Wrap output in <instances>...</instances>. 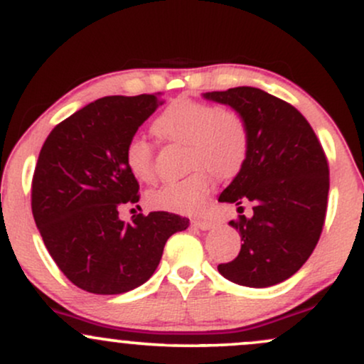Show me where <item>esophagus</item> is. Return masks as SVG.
Returning <instances> with one entry per match:
<instances>
[{"label":"esophagus","mask_w":364,"mask_h":364,"mask_svg":"<svg viewBox=\"0 0 364 364\" xmlns=\"http://www.w3.org/2000/svg\"><path fill=\"white\" fill-rule=\"evenodd\" d=\"M193 225L195 228L202 229V231H208V229L214 228V223H212V220H207V219H196V220H193Z\"/></svg>","instance_id":"1"}]
</instances>
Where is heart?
<instances>
[{
  "mask_svg": "<svg viewBox=\"0 0 364 364\" xmlns=\"http://www.w3.org/2000/svg\"><path fill=\"white\" fill-rule=\"evenodd\" d=\"M154 133L164 141L185 145L188 169L179 181H169L149 191L147 202L157 210L193 214L205 202L210 171L217 178H231L243 168L250 149L245 119L231 109H217L205 102L181 99L169 104L154 119ZM124 164L140 181L154 178L152 147L141 136H133L124 147Z\"/></svg>",
  "mask_w": 364,
  "mask_h": 364,
  "instance_id": "1",
  "label": "heart"
}]
</instances>
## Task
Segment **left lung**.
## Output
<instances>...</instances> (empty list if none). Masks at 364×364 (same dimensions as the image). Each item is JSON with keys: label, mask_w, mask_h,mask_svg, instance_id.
Here are the masks:
<instances>
[{"label": "left lung", "mask_w": 364, "mask_h": 364, "mask_svg": "<svg viewBox=\"0 0 364 364\" xmlns=\"http://www.w3.org/2000/svg\"><path fill=\"white\" fill-rule=\"evenodd\" d=\"M245 119L250 149L243 168L219 202L252 203L253 214L229 225L240 231V255L220 263V275L246 287H270L310 258L325 223L328 164L315 132L291 104L255 87L205 92Z\"/></svg>", "instance_id": "obj_1"}]
</instances>
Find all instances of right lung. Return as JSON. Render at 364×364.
Listing matches in <instances>:
<instances>
[{"label":"right lung","instance_id":"1","mask_svg":"<svg viewBox=\"0 0 364 364\" xmlns=\"http://www.w3.org/2000/svg\"><path fill=\"white\" fill-rule=\"evenodd\" d=\"M157 94L109 95L87 104L49 133L32 179V214L60 270L92 294H121L156 272L166 241L186 217L150 212L119 219L139 202L124 147L161 106Z\"/></svg>","mask_w":364,"mask_h":364}]
</instances>
